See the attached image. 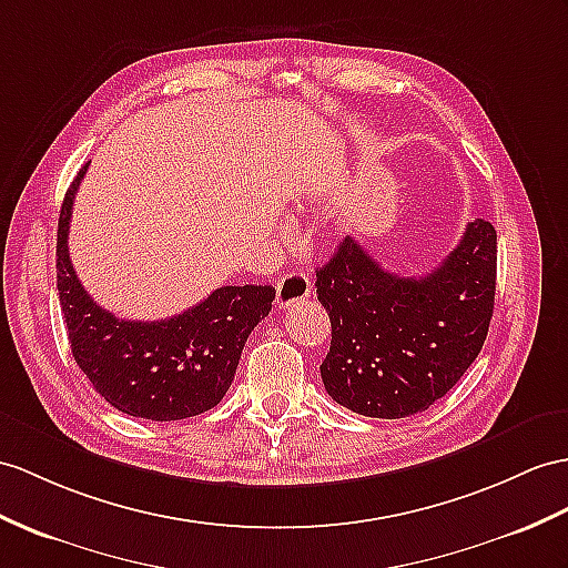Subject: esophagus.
Returning <instances> with one entry per match:
<instances>
[{"label":"esophagus","mask_w":568,"mask_h":568,"mask_svg":"<svg viewBox=\"0 0 568 568\" xmlns=\"http://www.w3.org/2000/svg\"><path fill=\"white\" fill-rule=\"evenodd\" d=\"M311 296V280L303 272H288L276 282V306L292 308Z\"/></svg>","instance_id":"esophagus-1"}]
</instances>
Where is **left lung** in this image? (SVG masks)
<instances>
[{
	"mask_svg": "<svg viewBox=\"0 0 568 568\" xmlns=\"http://www.w3.org/2000/svg\"><path fill=\"white\" fill-rule=\"evenodd\" d=\"M315 276L332 323L321 364L327 395L364 417L403 419L444 397L487 339L496 231L469 221L453 253L419 280L383 270L347 236Z\"/></svg>",
	"mask_w": 568,
	"mask_h": 568,
	"instance_id": "1",
	"label": "left lung"
}]
</instances>
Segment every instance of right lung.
<instances>
[{
  "instance_id": "right-lung-1",
  "label": "right lung",
  "mask_w": 568,
  "mask_h": 568,
  "mask_svg": "<svg viewBox=\"0 0 568 568\" xmlns=\"http://www.w3.org/2000/svg\"><path fill=\"white\" fill-rule=\"evenodd\" d=\"M87 165L67 190L58 229V292L79 368L105 403L151 422L197 417L221 403L239 358L262 317L272 286H221L169 321H122L81 286L69 260L67 233Z\"/></svg>"
}]
</instances>
